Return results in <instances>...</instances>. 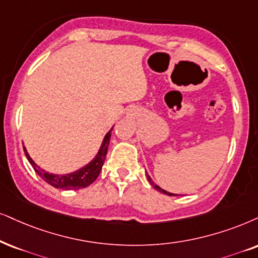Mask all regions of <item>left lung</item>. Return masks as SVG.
Masks as SVG:
<instances>
[{
	"label": "left lung",
	"instance_id": "left-lung-1",
	"mask_svg": "<svg viewBox=\"0 0 258 258\" xmlns=\"http://www.w3.org/2000/svg\"><path fill=\"white\" fill-rule=\"evenodd\" d=\"M148 180H149V182H150V183H151V185H152V187H155V189H157V190H159V191H161V193H163V194H167V195H170V197H175V195H176V194L169 193V191H167V190H164V189H162L161 187H158V185H157V184H156V183H155V182H153V181L151 180V177H150V176H149V175H148Z\"/></svg>",
	"mask_w": 258,
	"mask_h": 258
}]
</instances>
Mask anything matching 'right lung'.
<instances>
[{
    "label": "right lung",
    "instance_id": "right-lung-1",
    "mask_svg": "<svg viewBox=\"0 0 258 258\" xmlns=\"http://www.w3.org/2000/svg\"><path fill=\"white\" fill-rule=\"evenodd\" d=\"M110 132L112 130L107 133L105 139H103L102 145L97 152L96 157L91 161L89 164H87L86 167H83L80 170L71 172V174L68 175H54V174H48L45 170H42L38 167L35 163L32 161V158L29 157V155L25 150V155L29 163L32 164V167L35 170V172L40 176L44 181H46L48 184H51L52 187L54 188H60V189H81V188H86L88 185H90L94 181L96 180L97 176L100 175L101 169H102L103 162L106 159V155L107 151H108V145H109V140H110Z\"/></svg>",
    "mask_w": 258,
    "mask_h": 258
}]
</instances>
